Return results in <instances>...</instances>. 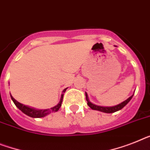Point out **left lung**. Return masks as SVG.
<instances>
[{"label":"left lung","mask_w":150,"mask_h":150,"mask_svg":"<svg viewBox=\"0 0 150 150\" xmlns=\"http://www.w3.org/2000/svg\"><path fill=\"white\" fill-rule=\"evenodd\" d=\"M133 95H132L131 96H129L127 100H125L123 102H122L120 104L117 105V106H97V105H95L93 103L90 102V100H89L88 98V95L86 93V100L87 101V105L90 106V108L92 109V110H98V111H101V112H106V113H112V112H117L118 110H120L121 109H122L128 103L130 100L132 99Z\"/></svg>","instance_id":"1"}]
</instances>
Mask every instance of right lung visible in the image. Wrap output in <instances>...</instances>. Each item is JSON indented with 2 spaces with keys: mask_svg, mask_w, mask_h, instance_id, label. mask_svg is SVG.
Wrapping results in <instances>:
<instances>
[{
  "mask_svg": "<svg viewBox=\"0 0 150 150\" xmlns=\"http://www.w3.org/2000/svg\"><path fill=\"white\" fill-rule=\"evenodd\" d=\"M67 88L64 89L63 90V93H65L66 91ZM64 93L61 95V97H60V100L59 103L57 105H56L54 107H52L50 109H47V110H36V109L31 108V107H29L28 106H25V105L22 104L21 103L17 102V100L13 98V96L11 95V100H13V103L15 104V106H17V108L19 109L20 110H21L22 112L24 113V114L28 115L29 117H33V118H40V117H44L47 115L50 114L51 112H57V111L59 110V109L60 108V106H61L62 102H63V98H64Z\"/></svg>",
  "mask_w": 150,
  "mask_h": 150,
  "instance_id": "obj_1",
  "label": "right lung"
}]
</instances>
